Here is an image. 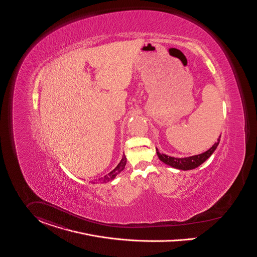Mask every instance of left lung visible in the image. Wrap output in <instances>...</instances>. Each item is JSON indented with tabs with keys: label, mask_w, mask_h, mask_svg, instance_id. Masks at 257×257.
<instances>
[{
	"label": "left lung",
	"mask_w": 257,
	"mask_h": 257,
	"mask_svg": "<svg viewBox=\"0 0 257 257\" xmlns=\"http://www.w3.org/2000/svg\"><path fill=\"white\" fill-rule=\"evenodd\" d=\"M220 141V137L217 139V141L213 144V146L208 149L207 151H205V153H202L200 155H195V156H191L187 158H174V157H170L168 155L162 154L159 152V150L156 148L157 155L159 157V159L165 163L166 165H169L174 169H178V170H182V171H189V170H193L198 168L199 166H201L204 162H205L211 154L215 151V149L217 148L218 144Z\"/></svg>",
	"instance_id": "8db88e82"
}]
</instances>
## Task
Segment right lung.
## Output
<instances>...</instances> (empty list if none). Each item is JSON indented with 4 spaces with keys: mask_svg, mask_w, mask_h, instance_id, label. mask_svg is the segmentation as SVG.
<instances>
[{
    "mask_svg": "<svg viewBox=\"0 0 257 257\" xmlns=\"http://www.w3.org/2000/svg\"><path fill=\"white\" fill-rule=\"evenodd\" d=\"M125 164H126V158H125V155L123 154L120 163L118 164V166H117L113 171H110L108 174H106V175H104L101 178H99V181H100L101 183H106V182H108V181L113 180V179L120 173V171H123V169H124V167H125Z\"/></svg>",
    "mask_w": 257,
    "mask_h": 257,
    "instance_id": "obj_1",
    "label": "right lung"
}]
</instances>
